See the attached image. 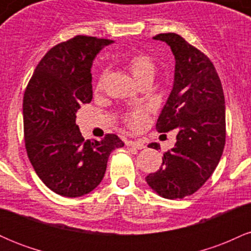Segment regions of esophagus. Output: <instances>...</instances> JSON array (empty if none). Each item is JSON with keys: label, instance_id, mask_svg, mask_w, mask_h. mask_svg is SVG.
<instances>
[{"label": "esophagus", "instance_id": "obj_1", "mask_svg": "<svg viewBox=\"0 0 251 251\" xmlns=\"http://www.w3.org/2000/svg\"><path fill=\"white\" fill-rule=\"evenodd\" d=\"M126 145L132 146V148H134L137 150H142L145 148L144 143L140 142V140H128V142H126Z\"/></svg>", "mask_w": 251, "mask_h": 251}]
</instances>
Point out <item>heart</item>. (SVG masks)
Listing matches in <instances>:
<instances>
[{
  "instance_id": "obj_1",
  "label": "heart",
  "mask_w": 251,
  "mask_h": 251,
  "mask_svg": "<svg viewBox=\"0 0 251 251\" xmlns=\"http://www.w3.org/2000/svg\"><path fill=\"white\" fill-rule=\"evenodd\" d=\"M127 67L132 75L137 81L145 79L148 76L154 75L155 65L154 61L152 60L151 56L146 55V54H137V55L132 56L128 60ZM102 81V77L100 79L99 85ZM149 119V109L148 108H135L133 111L128 112L126 114L125 120L126 124L133 129H140L146 125Z\"/></svg>"
}]
</instances>
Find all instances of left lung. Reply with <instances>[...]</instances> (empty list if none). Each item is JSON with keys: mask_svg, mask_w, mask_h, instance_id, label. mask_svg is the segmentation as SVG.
Instances as JSON below:
<instances>
[{"mask_svg": "<svg viewBox=\"0 0 251 251\" xmlns=\"http://www.w3.org/2000/svg\"><path fill=\"white\" fill-rule=\"evenodd\" d=\"M153 39L168 43L176 60L174 87L155 128L160 133L176 128L178 133L160 169L145 179L159 196L176 200L195 194L220 163L226 145V102L220 76L205 54L178 34Z\"/></svg>", "mask_w": 251, "mask_h": 251, "instance_id": "obj_1", "label": "left lung"}]
</instances>
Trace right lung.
Masks as SVG:
<instances>
[{"instance_id": "add662e5", "label": "right lung", "mask_w": 251, "mask_h": 251, "mask_svg": "<svg viewBox=\"0 0 251 251\" xmlns=\"http://www.w3.org/2000/svg\"><path fill=\"white\" fill-rule=\"evenodd\" d=\"M113 42L76 35L54 46L36 66L24 97V132L28 158L47 188L65 197H80L102 180L116 134L85 140L76 112L93 98L91 68L97 54Z\"/></svg>"}]
</instances>
